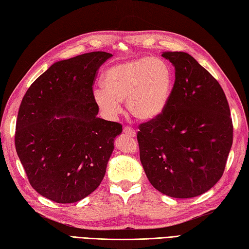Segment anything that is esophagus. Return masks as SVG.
Wrapping results in <instances>:
<instances>
[{"label":"esophagus","instance_id":"34e87169","mask_svg":"<svg viewBox=\"0 0 249 249\" xmlns=\"http://www.w3.org/2000/svg\"><path fill=\"white\" fill-rule=\"evenodd\" d=\"M123 132L125 133V135L127 137H130V138H136L137 137V131L135 129H132L131 127H125V128L123 129Z\"/></svg>","mask_w":249,"mask_h":249}]
</instances>
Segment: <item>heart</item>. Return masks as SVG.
Masks as SVG:
<instances>
[{
    "label": "heart",
    "mask_w": 249,
    "mask_h": 249,
    "mask_svg": "<svg viewBox=\"0 0 249 249\" xmlns=\"http://www.w3.org/2000/svg\"><path fill=\"white\" fill-rule=\"evenodd\" d=\"M174 88V74L168 64L159 58L140 56L108 69L104 87L93 90V100L100 111L114 119L127 110L140 122L160 118L169 104Z\"/></svg>",
    "instance_id": "1"
}]
</instances>
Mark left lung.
Here are the masks:
<instances>
[{"label":"left lung","instance_id":"obj_1","mask_svg":"<svg viewBox=\"0 0 249 249\" xmlns=\"http://www.w3.org/2000/svg\"><path fill=\"white\" fill-rule=\"evenodd\" d=\"M176 71L162 116L140 126V160L157 190L187 199L206 193L223 175L232 121L219 82L190 54L164 52Z\"/></svg>","mask_w":249,"mask_h":249}]
</instances>
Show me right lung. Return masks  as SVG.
I'll return each mask as SVG.
<instances>
[{"label":"right lung","instance_id":"right-lung-1","mask_svg":"<svg viewBox=\"0 0 249 249\" xmlns=\"http://www.w3.org/2000/svg\"><path fill=\"white\" fill-rule=\"evenodd\" d=\"M112 56L94 52L53 63L25 93L16 149L30 185L56 203H74L99 187L122 125L98 118L92 85Z\"/></svg>","mask_w":249,"mask_h":249}]
</instances>
